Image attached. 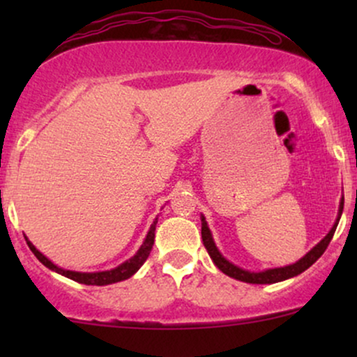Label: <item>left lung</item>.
<instances>
[{
    "label": "left lung",
    "mask_w": 357,
    "mask_h": 357,
    "mask_svg": "<svg viewBox=\"0 0 357 357\" xmlns=\"http://www.w3.org/2000/svg\"><path fill=\"white\" fill-rule=\"evenodd\" d=\"M342 208H344V203L341 202V208H339V218H341ZM339 218H337V223H339ZM337 223L334 225L333 230L327 233L326 238H324L321 243L315 245V247L310 250V252L307 253L304 258H301L297 264L289 265V267H282V268L265 270V272H258V273L247 272V270L238 268L236 265L230 264V261L225 260V258L221 257V253L216 250L215 243H213L211 233H210V230H208L204 218H202V238H203L204 248H206L208 253H210L211 260L215 261L216 267H218L221 272L225 273V275L236 278V280H241V282H247V284H275V282H282V280H287V278H290V277L298 275V273H302L304 270L309 268L310 265L315 264V261H317V258L321 257L324 252H326L327 247H329L331 240H333V236H334L335 228H337Z\"/></svg>",
    "instance_id": "obj_1"
}]
</instances>
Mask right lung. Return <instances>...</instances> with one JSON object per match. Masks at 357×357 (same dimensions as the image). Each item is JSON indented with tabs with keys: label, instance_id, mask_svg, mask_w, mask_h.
Wrapping results in <instances>:
<instances>
[{
	"label": "right lung",
	"instance_id": "add662e5",
	"mask_svg": "<svg viewBox=\"0 0 357 357\" xmlns=\"http://www.w3.org/2000/svg\"><path fill=\"white\" fill-rule=\"evenodd\" d=\"M155 223H158V218L153 225H151V230L147 233L144 243H142V247L139 248V252L134 255L130 260H127L126 264L119 265L117 268L114 270H109V272H97V273H80V272H70V270H63V268H59L56 265H53L50 260H48L47 257H43L42 253L36 250L33 245L30 243V241H26L28 247H30L31 252L35 253V257L38 258L40 261L45 265V267H48L50 270H55V272L61 273V275L72 278V280L79 282V284H85V285H109V284H116V282H121V280H126V278L132 277L134 273L137 272L139 268L142 267V264L147 260V257H149L151 250H153V245H154V231H155Z\"/></svg>",
	"mask_w": 357,
	"mask_h": 357
}]
</instances>
